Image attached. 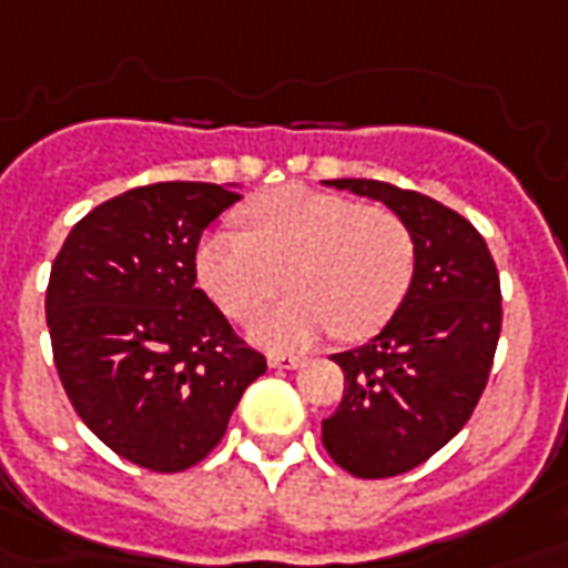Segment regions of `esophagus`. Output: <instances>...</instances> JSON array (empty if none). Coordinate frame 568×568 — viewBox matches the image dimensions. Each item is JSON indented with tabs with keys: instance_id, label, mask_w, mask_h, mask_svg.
Returning <instances> with one entry per match:
<instances>
[{
	"instance_id": "34e87169",
	"label": "esophagus",
	"mask_w": 568,
	"mask_h": 568,
	"mask_svg": "<svg viewBox=\"0 0 568 568\" xmlns=\"http://www.w3.org/2000/svg\"><path fill=\"white\" fill-rule=\"evenodd\" d=\"M267 363H271V368H297L304 359L295 356V353H271Z\"/></svg>"
}]
</instances>
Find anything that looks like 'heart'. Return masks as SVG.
Instances as JSON below:
<instances>
[{
    "label": "heart",
    "instance_id": "heart-1",
    "mask_svg": "<svg viewBox=\"0 0 568 568\" xmlns=\"http://www.w3.org/2000/svg\"><path fill=\"white\" fill-rule=\"evenodd\" d=\"M240 217L248 236L212 233L196 245V280L227 316L248 320L288 273L295 295L248 328L267 351H304L335 328L347 341L375 335L415 276V236L384 205L292 184L252 200Z\"/></svg>",
    "mask_w": 568,
    "mask_h": 568
}]
</instances>
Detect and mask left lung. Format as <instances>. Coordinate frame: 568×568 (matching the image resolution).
<instances>
[{"instance_id": "8db88e82", "label": "left lung", "mask_w": 568, "mask_h": 568, "mask_svg": "<svg viewBox=\"0 0 568 568\" xmlns=\"http://www.w3.org/2000/svg\"><path fill=\"white\" fill-rule=\"evenodd\" d=\"M332 187L384 202L415 236V276L375 338L335 353L344 399L323 422L332 462L359 479L406 474L474 415L501 335V283L486 240L443 202L366 178Z\"/></svg>"}]
</instances>
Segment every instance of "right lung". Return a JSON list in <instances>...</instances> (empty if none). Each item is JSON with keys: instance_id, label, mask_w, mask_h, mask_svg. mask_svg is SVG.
<instances>
[{"instance_id": "obj_1", "label": "right lung", "mask_w": 568, "mask_h": 568, "mask_svg": "<svg viewBox=\"0 0 568 568\" xmlns=\"http://www.w3.org/2000/svg\"><path fill=\"white\" fill-rule=\"evenodd\" d=\"M233 187L162 181L101 202L51 264L45 320L77 415L125 462L178 474L221 443L267 359L196 288V245Z\"/></svg>"}]
</instances>
